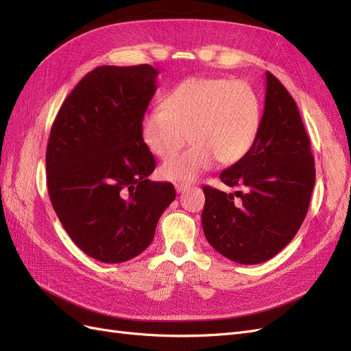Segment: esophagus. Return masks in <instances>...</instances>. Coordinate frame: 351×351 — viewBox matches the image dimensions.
I'll return each instance as SVG.
<instances>
[{
    "label": "esophagus",
    "instance_id": "1",
    "mask_svg": "<svg viewBox=\"0 0 351 351\" xmlns=\"http://www.w3.org/2000/svg\"><path fill=\"white\" fill-rule=\"evenodd\" d=\"M191 185L190 184H175V188H176V193H184L185 190H188Z\"/></svg>",
    "mask_w": 351,
    "mask_h": 351
}]
</instances>
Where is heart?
<instances>
[{
  "instance_id": "heart-1",
  "label": "heart",
  "mask_w": 351,
  "mask_h": 351,
  "mask_svg": "<svg viewBox=\"0 0 351 351\" xmlns=\"http://www.w3.org/2000/svg\"><path fill=\"white\" fill-rule=\"evenodd\" d=\"M261 121V101L249 83L193 77L170 90L161 110L143 117L141 134L152 154L167 160L188 134L192 147L166 161L158 173L166 181L193 182L218 160L226 166L243 160L255 145Z\"/></svg>"
}]
</instances>
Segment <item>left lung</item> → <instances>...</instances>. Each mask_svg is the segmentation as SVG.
<instances>
[{"mask_svg":"<svg viewBox=\"0 0 351 351\" xmlns=\"http://www.w3.org/2000/svg\"><path fill=\"white\" fill-rule=\"evenodd\" d=\"M265 104L258 139L246 157L226 169L223 193L203 186L204 236L231 261H268L295 237L307 215L316 181L310 139L293 97L265 74Z\"/></svg>","mask_w":351,"mask_h":351,"instance_id":"1","label":"left lung"}]
</instances>
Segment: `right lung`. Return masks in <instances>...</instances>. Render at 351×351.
I'll use <instances>...</instances> for the list:
<instances>
[{
  "label": "right lung",
  "instance_id": "1",
  "mask_svg": "<svg viewBox=\"0 0 351 351\" xmlns=\"http://www.w3.org/2000/svg\"><path fill=\"white\" fill-rule=\"evenodd\" d=\"M157 75L147 64L97 66L74 87L51 125V206L74 243L101 263L142 254L176 197L172 184L148 179L156 160L141 134Z\"/></svg>",
  "mask_w": 351,
  "mask_h": 351
}]
</instances>
